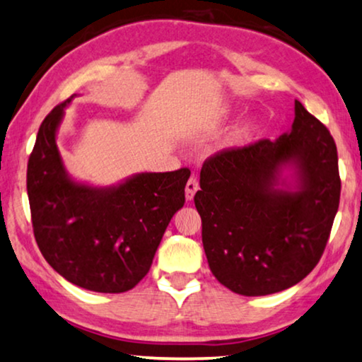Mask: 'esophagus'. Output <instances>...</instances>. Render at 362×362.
I'll return each mask as SVG.
<instances>
[{"instance_id": "34e87169", "label": "esophagus", "mask_w": 362, "mask_h": 362, "mask_svg": "<svg viewBox=\"0 0 362 362\" xmlns=\"http://www.w3.org/2000/svg\"><path fill=\"white\" fill-rule=\"evenodd\" d=\"M200 185H198V180L197 177H190V180L187 182V187H185V197L187 200H193V197H195V193Z\"/></svg>"}]
</instances>
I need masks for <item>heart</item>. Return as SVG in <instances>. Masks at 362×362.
<instances>
[{
    "label": "heart",
    "mask_w": 362,
    "mask_h": 362,
    "mask_svg": "<svg viewBox=\"0 0 362 362\" xmlns=\"http://www.w3.org/2000/svg\"><path fill=\"white\" fill-rule=\"evenodd\" d=\"M257 128V121L251 118H244L241 123L236 124L233 128V131L228 134L226 137V144L228 146H238L241 144V142H244L246 139H249L254 134V131H256Z\"/></svg>",
    "instance_id": "b5f03b06"
}]
</instances>
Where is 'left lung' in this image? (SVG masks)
Instances as JSON below:
<instances>
[{"label": "left lung", "instance_id": "8db88e82", "mask_svg": "<svg viewBox=\"0 0 362 362\" xmlns=\"http://www.w3.org/2000/svg\"><path fill=\"white\" fill-rule=\"evenodd\" d=\"M200 188L203 249L218 282L246 297L282 292L327 246L341 192L336 144L295 100L292 129L210 157Z\"/></svg>", "mask_w": 362, "mask_h": 362}]
</instances>
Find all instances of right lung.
Instances as JSON below:
<instances>
[{
    "label": "right lung",
    "instance_id": "add662e5",
    "mask_svg": "<svg viewBox=\"0 0 362 362\" xmlns=\"http://www.w3.org/2000/svg\"><path fill=\"white\" fill-rule=\"evenodd\" d=\"M75 96L45 116L29 157L34 236L45 261L69 282L91 292H128L149 272L172 216L185 203L190 170L141 172L110 187L74 180L57 131Z\"/></svg>",
    "mask_w": 362,
    "mask_h": 362
}]
</instances>
